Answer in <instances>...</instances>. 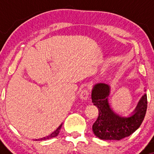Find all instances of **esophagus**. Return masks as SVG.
Segmentation results:
<instances>
[{
    "label": "esophagus",
    "mask_w": 154,
    "mask_h": 154,
    "mask_svg": "<svg viewBox=\"0 0 154 154\" xmlns=\"http://www.w3.org/2000/svg\"><path fill=\"white\" fill-rule=\"evenodd\" d=\"M89 96V91L88 89H83L81 91L80 93V98L82 100H86Z\"/></svg>",
    "instance_id": "esophagus-1"
}]
</instances>
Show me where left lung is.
<instances>
[{
	"mask_svg": "<svg viewBox=\"0 0 154 154\" xmlns=\"http://www.w3.org/2000/svg\"><path fill=\"white\" fill-rule=\"evenodd\" d=\"M110 86L105 83H98L93 88L92 102L99 111L93 131L101 140H119L132 135L142 124L147 110V95H143L132 115L125 117L111 109L108 100Z\"/></svg>",
	"mask_w": 154,
	"mask_h": 154,
	"instance_id": "obj_1",
	"label": "left lung"
}]
</instances>
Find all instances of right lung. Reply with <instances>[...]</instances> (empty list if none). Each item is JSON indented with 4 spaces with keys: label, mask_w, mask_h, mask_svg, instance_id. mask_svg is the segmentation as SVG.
Wrapping results in <instances>:
<instances>
[{
    "label": "right lung",
    "mask_w": 154,
    "mask_h": 154,
    "mask_svg": "<svg viewBox=\"0 0 154 154\" xmlns=\"http://www.w3.org/2000/svg\"><path fill=\"white\" fill-rule=\"evenodd\" d=\"M61 126H62V124H61V125H60L59 128L56 129V130H55L54 132H52V133H51V135H48V136H46V137H43V138H40V139H38V140H45L51 139V138H53V137H56V136L59 135V132H60V130H61Z\"/></svg>",
    "instance_id": "1"
}]
</instances>
